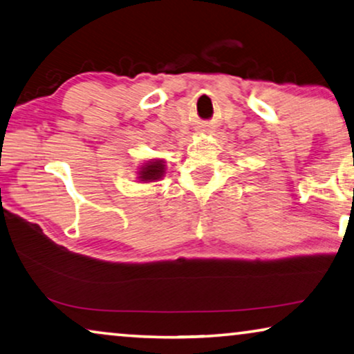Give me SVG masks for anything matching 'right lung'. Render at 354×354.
Wrapping results in <instances>:
<instances>
[{
	"label": "right lung",
	"instance_id": "1",
	"mask_svg": "<svg viewBox=\"0 0 354 354\" xmlns=\"http://www.w3.org/2000/svg\"><path fill=\"white\" fill-rule=\"evenodd\" d=\"M138 179L142 183H152L158 181L163 175H165V162L158 160V158H153V160H149L144 163V165L139 168L138 171Z\"/></svg>",
	"mask_w": 354,
	"mask_h": 354
}]
</instances>
